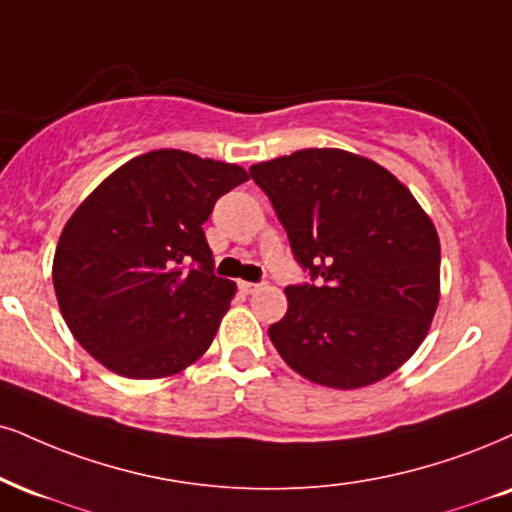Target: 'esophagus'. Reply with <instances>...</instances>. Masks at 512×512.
<instances>
[{"label": "esophagus", "mask_w": 512, "mask_h": 512, "mask_svg": "<svg viewBox=\"0 0 512 512\" xmlns=\"http://www.w3.org/2000/svg\"><path fill=\"white\" fill-rule=\"evenodd\" d=\"M239 289H242L244 294H254L256 289H258V285H256V282H246V280H242V282H239Z\"/></svg>", "instance_id": "34e87169"}]
</instances>
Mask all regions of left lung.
<instances>
[{"label": "left lung", "instance_id": "1", "mask_svg": "<svg viewBox=\"0 0 512 512\" xmlns=\"http://www.w3.org/2000/svg\"><path fill=\"white\" fill-rule=\"evenodd\" d=\"M251 178L285 225L296 261L323 277L287 287L270 342L301 377L361 389L418 351L439 306V235L387 168L346 149L254 163Z\"/></svg>", "mask_w": 512, "mask_h": 512}]
</instances>
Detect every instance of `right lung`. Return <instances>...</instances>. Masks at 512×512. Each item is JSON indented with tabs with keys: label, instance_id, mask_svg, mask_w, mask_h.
Here are the masks:
<instances>
[{
	"label": "right lung",
	"instance_id": "right-lung-1",
	"mask_svg": "<svg viewBox=\"0 0 512 512\" xmlns=\"http://www.w3.org/2000/svg\"><path fill=\"white\" fill-rule=\"evenodd\" d=\"M246 180L237 163L156 149L75 208L56 244L54 292L68 330L104 368L161 380L204 356L237 285L213 275L201 225Z\"/></svg>",
	"mask_w": 512,
	"mask_h": 512
}]
</instances>
